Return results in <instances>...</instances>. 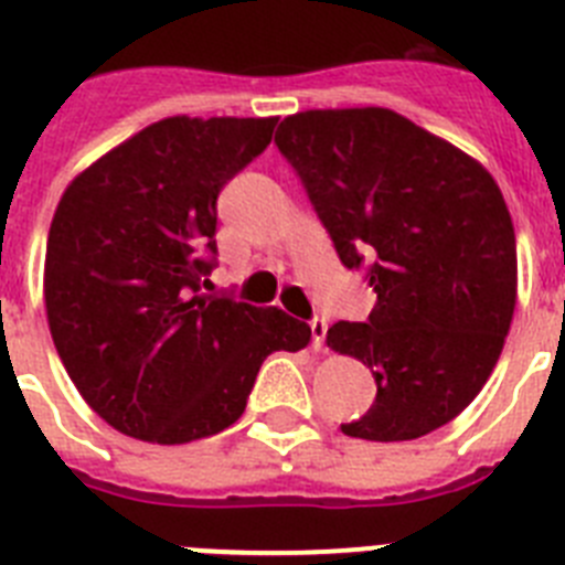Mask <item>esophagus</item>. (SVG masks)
<instances>
[{
  "label": "esophagus",
  "instance_id": "1",
  "mask_svg": "<svg viewBox=\"0 0 565 565\" xmlns=\"http://www.w3.org/2000/svg\"><path fill=\"white\" fill-rule=\"evenodd\" d=\"M310 330H312V347H316V350H321L323 338H327V318H321V316L312 318Z\"/></svg>",
  "mask_w": 565,
  "mask_h": 565
}]
</instances>
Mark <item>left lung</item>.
<instances>
[{
    "label": "left lung",
    "instance_id": "obj_1",
    "mask_svg": "<svg viewBox=\"0 0 565 565\" xmlns=\"http://www.w3.org/2000/svg\"><path fill=\"white\" fill-rule=\"evenodd\" d=\"M276 145L347 269L375 289L327 343L364 361L375 401L343 435L415 440L458 418L492 375L518 298L512 215L475 159L386 107L307 110Z\"/></svg>",
    "mask_w": 565,
    "mask_h": 565
}]
</instances>
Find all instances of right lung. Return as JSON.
I'll use <instances>...</instances> for the list:
<instances>
[{
  "instance_id": "add662e5",
  "label": "right lung",
  "mask_w": 565,
  "mask_h": 565,
  "mask_svg": "<svg viewBox=\"0 0 565 565\" xmlns=\"http://www.w3.org/2000/svg\"><path fill=\"white\" fill-rule=\"evenodd\" d=\"M276 121L161 119L58 201L45 255L53 343L90 409L130 438L218 435L242 418L264 358L310 343L307 321L278 307L201 292L218 264V193Z\"/></svg>"
}]
</instances>
